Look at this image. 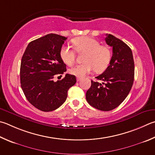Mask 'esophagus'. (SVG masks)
<instances>
[{
	"label": "esophagus",
	"instance_id": "obj_1",
	"mask_svg": "<svg viewBox=\"0 0 155 155\" xmlns=\"http://www.w3.org/2000/svg\"><path fill=\"white\" fill-rule=\"evenodd\" d=\"M81 77H77V81H78H78H81Z\"/></svg>",
	"mask_w": 155,
	"mask_h": 155
}]
</instances>
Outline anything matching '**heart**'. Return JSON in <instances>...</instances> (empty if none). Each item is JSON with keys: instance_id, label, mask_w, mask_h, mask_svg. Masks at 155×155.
<instances>
[{"instance_id": "b5f03b06", "label": "heart", "mask_w": 155, "mask_h": 155, "mask_svg": "<svg viewBox=\"0 0 155 155\" xmlns=\"http://www.w3.org/2000/svg\"><path fill=\"white\" fill-rule=\"evenodd\" d=\"M72 45L77 53H85L83 61L70 70V73L78 77H84L94 69L100 72L106 70L111 59V51L108 47L100 45L95 39L81 36L73 39ZM60 57L65 64L70 66L74 62L75 53L68 46L63 45L60 49Z\"/></svg>"}]
</instances>
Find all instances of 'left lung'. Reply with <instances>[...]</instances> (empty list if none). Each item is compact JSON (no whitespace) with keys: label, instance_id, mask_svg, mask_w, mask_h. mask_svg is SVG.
<instances>
[{"label":"left lung","instance_id":"1","mask_svg":"<svg viewBox=\"0 0 155 155\" xmlns=\"http://www.w3.org/2000/svg\"><path fill=\"white\" fill-rule=\"evenodd\" d=\"M106 43L112 47L110 65L102 74L91 81L86 99L91 106L102 111L112 110L127 96L134 80V61L131 49L114 36L106 34Z\"/></svg>","mask_w":155,"mask_h":155}]
</instances>
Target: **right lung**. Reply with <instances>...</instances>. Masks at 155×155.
Segmentation results:
<instances>
[{
  "label": "right lung",
  "instance_id": "1",
  "mask_svg": "<svg viewBox=\"0 0 155 155\" xmlns=\"http://www.w3.org/2000/svg\"><path fill=\"white\" fill-rule=\"evenodd\" d=\"M66 39L49 34L30 42L22 56L21 89L28 102L41 111H53L62 105L68 89L77 82L75 76L69 74L60 81L53 80L55 75L66 71L60 53Z\"/></svg>",
  "mask_w": 155,
  "mask_h": 155
}]
</instances>
